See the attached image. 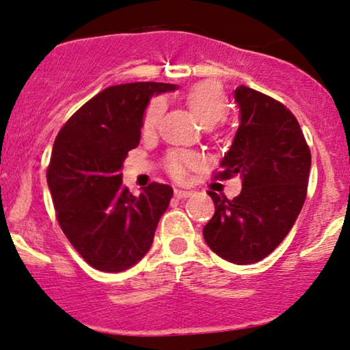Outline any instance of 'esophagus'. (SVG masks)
<instances>
[{
	"label": "esophagus",
	"mask_w": 350,
	"mask_h": 350,
	"mask_svg": "<svg viewBox=\"0 0 350 350\" xmlns=\"http://www.w3.org/2000/svg\"><path fill=\"white\" fill-rule=\"evenodd\" d=\"M174 195L178 198H187V197H190V195H192V192H190V190H184V189H176Z\"/></svg>",
	"instance_id": "34e87169"
}]
</instances>
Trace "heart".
Listing matches in <instances>:
<instances>
[{"instance_id":"obj_1","label":"heart","mask_w":350,"mask_h":350,"mask_svg":"<svg viewBox=\"0 0 350 350\" xmlns=\"http://www.w3.org/2000/svg\"><path fill=\"white\" fill-rule=\"evenodd\" d=\"M185 102L193 111L197 120L204 128H213L229 113V104L221 88L214 81H202L190 88L185 94ZM165 113V100L153 99L144 115L142 129L146 133H153L160 126V121ZM198 165V157L189 152H171L167 155L166 166L172 178L183 179L189 167Z\"/></svg>"}]
</instances>
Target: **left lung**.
<instances>
[{
	"instance_id": "left-lung-1",
	"label": "left lung",
	"mask_w": 350,
	"mask_h": 350,
	"mask_svg": "<svg viewBox=\"0 0 350 350\" xmlns=\"http://www.w3.org/2000/svg\"><path fill=\"white\" fill-rule=\"evenodd\" d=\"M240 124L219 178H241L234 200L208 192L214 216L203 229L206 245L234 264L269 256L295 226L307 193L310 150L295 115L280 102L239 86Z\"/></svg>"
}]
</instances>
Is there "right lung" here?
<instances>
[{"instance_id": "1", "label": "right lung", "mask_w": 350, "mask_h": 350, "mask_svg": "<svg viewBox=\"0 0 350 350\" xmlns=\"http://www.w3.org/2000/svg\"><path fill=\"white\" fill-rule=\"evenodd\" d=\"M167 83L110 86L75 111L55 137L48 187L57 221L73 248L102 272H123L150 250L172 189L152 183L139 197L123 185L124 158L139 146L152 96Z\"/></svg>"}]
</instances>
